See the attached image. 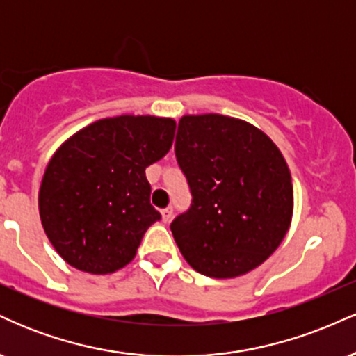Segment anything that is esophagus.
<instances>
[{"instance_id": "obj_1", "label": "esophagus", "mask_w": 356, "mask_h": 356, "mask_svg": "<svg viewBox=\"0 0 356 356\" xmlns=\"http://www.w3.org/2000/svg\"><path fill=\"white\" fill-rule=\"evenodd\" d=\"M161 214H162V220H164V222H169V220L172 219V214H174L172 207H165V209L161 211Z\"/></svg>"}]
</instances>
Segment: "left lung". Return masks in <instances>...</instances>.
Segmentation results:
<instances>
[{"mask_svg": "<svg viewBox=\"0 0 356 356\" xmlns=\"http://www.w3.org/2000/svg\"><path fill=\"white\" fill-rule=\"evenodd\" d=\"M175 157L191 187V209L170 224L184 259L226 280L263 264L293 218V184L275 142L246 120L184 115Z\"/></svg>", "mask_w": 356, "mask_h": 356, "instance_id": "obj_1", "label": "left lung"}]
</instances>
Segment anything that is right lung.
<instances>
[{
    "mask_svg": "<svg viewBox=\"0 0 356 356\" xmlns=\"http://www.w3.org/2000/svg\"><path fill=\"white\" fill-rule=\"evenodd\" d=\"M174 136V118L125 113L83 127L56 149L38 209L44 234L70 266L108 275L136 257L161 219L145 169L169 152Z\"/></svg>",
    "mask_w": 356,
    "mask_h": 356,
    "instance_id": "right-lung-1",
    "label": "right lung"
}]
</instances>
